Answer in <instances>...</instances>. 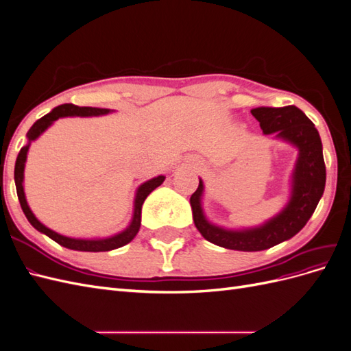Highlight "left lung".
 Wrapping results in <instances>:
<instances>
[{
  "label": "left lung",
  "mask_w": 351,
  "mask_h": 351,
  "mask_svg": "<svg viewBox=\"0 0 351 351\" xmlns=\"http://www.w3.org/2000/svg\"><path fill=\"white\" fill-rule=\"evenodd\" d=\"M252 115L261 124L263 134H274L293 145L299 151L290 180V199L281 212L265 221L262 226L249 228H224L212 224L202 208L205 186L199 178V187L190 197L193 221L199 232L217 246L240 250L259 252L294 237L309 221L324 195L326 169L322 154V142L315 124L294 105L281 108L258 107Z\"/></svg>",
  "instance_id": "1"
}]
</instances>
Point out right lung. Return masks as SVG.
I'll return each instance as SVG.
<instances>
[{
	"instance_id": "right-lung-1",
	"label": "right lung",
	"mask_w": 351,
	"mask_h": 351,
	"mask_svg": "<svg viewBox=\"0 0 351 351\" xmlns=\"http://www.w3.org/2000/svg\"><path fill=\"white\" fill-rule=\"evenodd\" d=\"M112 112L111 110L107 108H92V107H77V105L73 104H62L58 105L57 108L52 110L51 112H48L47 115L39 119L34 125L30 127L26 137H27V143L20 149L17 159H16V167H14V183H16V190H17V196H19V202L20 206H22L25 215L27 218V221L32 224V227H35L42 234L48 236L49 239H52L54 241H57L61 246H64L67 249L71 250H79V252H108V250H114L119 249L124 244L130 243L136 234L137 231L141 228V221H142V205L145 199L149 196L151 192L161 186L164 183L165 177L164 176H158L154 177L151 180H147L143 184H141L136 190L134 195V202H133V217L130 224L127 226L123 231L117 232L114 236L110 237H104V239H74V237H67L62 236L60 232L48 228L47 226L42 224V222L35 217L34 212L29 208L27 200H26V195H25V165H26V159H27V152L30 143L35 142L38 137L44 133L49 125H52V123L57 121L58 119H62V117H99V115H107Z\"/></svg>"
}]
</instances>
